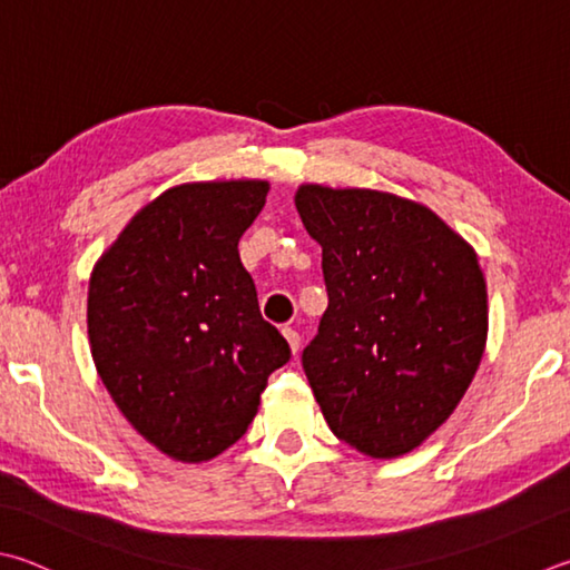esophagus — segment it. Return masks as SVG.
I'll return each mask as SVG.
<instances>
[{
  "mask_svg": "<svg viewBox=\"0 0 570 570\" xmlns=\"http://www.w3.org/2000/svg\"><path fill=\"white\" fill-rule=\"evenodd\" d=\"M284 336L288 341V346H292L294 354H298V348H302V336H298V331L292 326H284Z\"/></svg>",
  "mask_w": 570,
  "mask_h": 570,
  "instance_id": "34e87169",
  "label": "esophagus"
}]
</instances>
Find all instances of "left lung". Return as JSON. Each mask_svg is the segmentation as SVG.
<instances>
[{
    "instance_id": "8db88e82",
    "label": "left lung",
    "mask_w": 570,
    "mask_h": 570,
    "mask_svg": "<svg viewBox=\"0 0 570 570\" xmlns=\"http://www.w3.org/2000/svg\"><path fill=\"white\" fill-rule=\"evenodd\" d=\"M328 306L302 364L328 429L371 459L431 436L481 364L489 302L475 252L423 204L304 184Z\"/></svg>"
}]
</instances>
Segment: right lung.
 <instances>
[{"instance_id": "obj_1", "label": "right lung", "mask_w": 570, "mask_h": 570, "mask_svg": "<svg viewBox=\"0 0 570 570\" xmlns=\"http://www.w3.org/2000/svg\"><path fill=\"white\" fill-rule=\"evenodd\" d=\"M266 191V181L174 186L91 274L99 376L131 426L177 461H209L239 441L268 376L292 358L239 258Z\"/></svg>"}]
</instances>
